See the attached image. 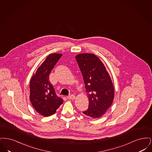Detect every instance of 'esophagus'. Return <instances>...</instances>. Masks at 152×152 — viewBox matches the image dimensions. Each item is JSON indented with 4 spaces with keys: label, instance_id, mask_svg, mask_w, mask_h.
<instances>
[{
    "label": "esophagus",
    "instance_id": "34e87169",
    "mask_svg": "<svg viewBox=\"0 0 152 152\" xmlns=\"http://www.w3.org/2000/svg\"><path fill=\"white\" fill-rule=\"evenodd\" d=\"M67 98H68L69 100H75V96L73 95V94H71V95L68 96Z\"/></svg>",
    "mask_w": 152,
    "mask_h": 152
}]
</instances>
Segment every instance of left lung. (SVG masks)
I'll return each instance as SVG.
<instances>
[{
  "mask_svg": "<svg viewBox=\"0 0 152 152\" xmlns=\"http://www.w3.org/2000/svg\"><path fill=\"white\" fill-rule=\"evenodd\" d=\"M83 76L88 109L83 112L86 116L97 118L104 115L114 99V87L111 78L101 60L92 53L76 56Z\"/></svg>",
  "mask_w": 152,
  "mask_h": 152,
  "instance_id": "obj_1",
  "label": "left lung"
}]
</instances>
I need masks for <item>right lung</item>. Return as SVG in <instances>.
Instances as JSON below:
<instances>
[{"mask_svg": "<svg viewBox=\"0 0 152 152\" xmlns=\"http://www.w3.org/2000/svg\"><path fill=\"white\" fill-rule=\"evenodd\" d=\"M62 55L52 53L47 56L30 81V101L36 112L44 117L55 113L63 103V100L58 97L49 81L52 69Z\"/></svg>", "mask_w": 152, "mask_h": 152, "instance_id": "obj_1", "label": "right lung"}]
</instances>
